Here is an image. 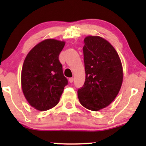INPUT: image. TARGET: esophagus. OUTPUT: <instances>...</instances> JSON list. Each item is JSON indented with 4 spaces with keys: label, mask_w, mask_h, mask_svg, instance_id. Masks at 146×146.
I'll list each match as a JSON object with an SVG mask.
<instances>
[{
    "label": "esophagus",
    "mask_w": 146,
    "mask_h": 146,
    "mask_svg": "<svg viewBox=\"0 0 146 146\" xmlns=\"http://www.w3.org/2000/svg\"><path fill=\"white\" fill-rule=\"evenodd\" d=\"M68 81L71 83V82H73V78H70L68 79Z\"/></svg>",
    "instance_id": "esophagus-1"
}]
</instances>
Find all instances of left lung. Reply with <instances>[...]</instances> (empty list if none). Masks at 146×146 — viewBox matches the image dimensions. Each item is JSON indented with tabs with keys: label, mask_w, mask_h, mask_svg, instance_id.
<instances>
[{
	"label": "left lung",
	"mask_w": 146,
	"mask_h": 146,
	"mask_svg": "<svg viewBox=\"0 0 146 146\" xmlns=\"http://www.w3.org/2000/svg\"><path fill=\"white\" fill-rule=\"evenodd\" d=\"M85 80L78 90L80 104L92 111L110 105L118 95L123 81V69L112 45L98 36L84 39Z\"/></svg>",
	"instance_id": "1"
}]
</instances>
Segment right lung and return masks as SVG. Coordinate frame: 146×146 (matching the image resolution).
Segmentation results:
<instances>
[{
  "instance_id": "right-lung-1",
  "label": "right lung",
  "mask_w": 146,
  "mask_h": 146,
  "mask_svg": "<svg viewBox=\"0 0 146 146\" xmlns=\"http://www.w3.org/2000/svg\"><path fill=\"white\" fill-rule=\"evenodd\" d=\"M65 42L48 39L28 53L21 73L23 94L29 104L39 111L55 107L68 80L64 76L58 56Z\"/></svg>"
}]
</instances>
